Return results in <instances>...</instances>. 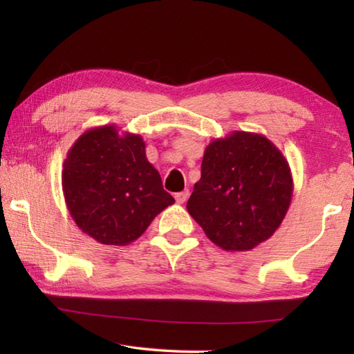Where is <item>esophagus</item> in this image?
Returning <instances> with one entry per match:
<instances>
[{
    "mask_svg": "<svg viewBox=\"0 0 354 354\" xmlns=\"http://www.w3.org/2000/svg\"><path fill=\"white\" fill-rule=\"evenodd\" d=\"M189 190H183V192H178V194L175 195V200H176V203L178 205H183V203H185L187 201V198H189Z\"/></svg>",
    "mask_w": 354,
    "mask_h": 354,
    "instance_id": "1",
    "label": "esophagus"
}]
</instances>
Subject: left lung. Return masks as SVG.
<instances>
[{
    "label": "left lung",
    "mask_w": 354,
    "mask_h": 354,
    "mask_svg": "<svg viewBox=\"0 0 354 354\" xmlns=\"http://www.w3.org/2000/svg\"><path fill=\"white\" fill-rule=\"evenodd\" d=\"M292 194L290 167L277 145L232 131L206 147L187 211L217 247L250 251L283 223Z\"/></svg>",
    "instance_id": "8db88e82"
}]
</instances>
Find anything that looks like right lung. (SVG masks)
<instances>
[{
	"label": "right lung",
	"mask_w": 354,
	"mask_h": 354,
	"mask_svg": "<svg viewBox=\"0 0 354 354\" xmlns=\"http://www.w3.org/2000/svg\"><path fill=\"white\" fill-rule=\"evenodd\" d=\"M62 190L77 227L118 247L139 239L175 203L148 162L142 137L120 134L113 124L88 129L73 143L64 160Z\"/></svg>",
	"instance_id": "right-lung-1"
}]
</instances>
